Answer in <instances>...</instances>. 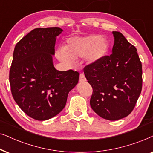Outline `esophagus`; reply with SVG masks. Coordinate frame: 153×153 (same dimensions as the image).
Wrapping results in <instances>:
<instances>
[{"mask_svg":"<svg viewBox=\"0 0 153 153\" xmlns=\"http://www.w3.org/2000/svg\"><path fill=\"white\" fill-rule=\"evenodd\" d=\"M86 78H85V75L83 74V73H80V82H85L86 81Z\"/></svg>","mask_w":153,"mask_h":153,"instance_id":"1","label":"esophagus"}]
</instances>
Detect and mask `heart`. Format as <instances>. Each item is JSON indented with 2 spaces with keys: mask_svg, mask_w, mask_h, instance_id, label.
<instances>
[{
  "mask_svg": "<svg viewBox=\"0 0 153 153\" xmlns=\"http://www.w3.org/2000/svg\"><path fill=\"white\" fill-rule=\"evenodd\" d=\"M108 49V42L101 35L74 36L67 39L65 47L57 49L56 55L66 65H72L76 59L82 57L87 64H95L106 55Z\"/></svg>",
  "mask_w": 153,
  "mask_h": 153,
  "instance_id": "1",
  "label": "heart"
}]
</instances>
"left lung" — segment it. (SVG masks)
<instances>
[{"instance_id": "obj_1", "label": "left lung", "mask_w": 153, "mask_h": 153, "mask_svg": "<svg viewBox=\"0 0 153 153\" xmlns=\"http://www.w3.org/2000/svg\"><path fill=\"white\" fill-rule=\"evenodd\" d=\"M112 54L95 64L84 68L85 75L93 88L91 108L108 120L129 115L142 89V65L136 48L118 31H113Z\"/></svg>"}]
</instances>
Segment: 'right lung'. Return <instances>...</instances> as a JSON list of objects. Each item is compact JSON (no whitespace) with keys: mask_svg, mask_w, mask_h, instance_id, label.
Returning a JSON list of instances; mask_svg holds the SVG:
<instances>
[{"mask_svg":"<svg viewBox=\"0 0 153 153\" xmlns=\"http://www.w3.org/2000/svg\"><path fill=\"white\" fill-rule=\"evenodd\" d=\"M58 27L32 30L16 45L10 70L15 102L29 117L43 121L58 115L68 92L78 82L79 73L60 71L53 64Z\"/></svg>","mask_w":153,"mask_h":153,"instance_id":"right-lung-1","label":"right lung"}]
</instances>
